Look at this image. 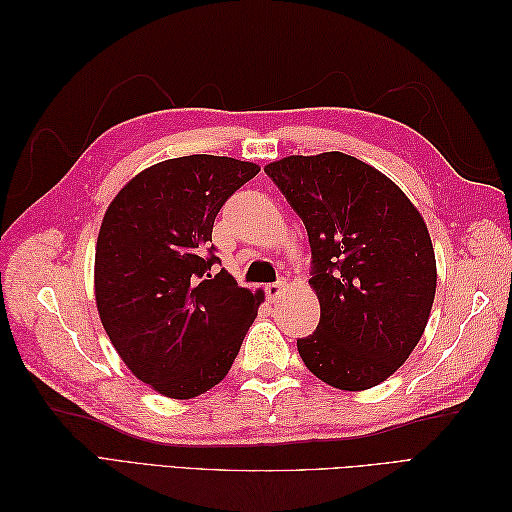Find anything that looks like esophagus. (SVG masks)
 I'll use <instances>...</instances> for the list:
<instances>
[{
	"label": "esophagus",
	"mask_w": 512,
	"mask_h": 512,
	"mask_svg": "<svg viewBox=\"0 0 512 512\" xmlns=\"http://www.w3.org/2000/svg\"><path fill=\"white\" fill-rule=\"evenodd\" d=\"M284 290H286V284H284V282H275V284H267V286H265V292H267L269 301H277V299H280Z\"/></svg>",
	"instance_id": "obj_1"
}]
</instances>
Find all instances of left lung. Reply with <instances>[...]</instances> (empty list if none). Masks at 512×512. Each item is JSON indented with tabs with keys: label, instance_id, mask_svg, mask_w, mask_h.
I'll return each instance as SVG.
<instances>
[{
	"label": "left lung",
	"instance_id": "obj_1",
	"mask_svg": "<svg viewBox=\"0 0 512 512\" xmlns=\"http://www.w3.org/2000/svg\"><path fill=\"white\" fill-rule=\"evenodd\" d=\"M265 173L299 213L312 247L320 322L297 339L301 359L335 389H371L404 365L436 297L421 213L380 170L339 151L288 156Z\"/></svg>",
	"mask_w": 512,
	"mask_h": 512
}]
</instances>
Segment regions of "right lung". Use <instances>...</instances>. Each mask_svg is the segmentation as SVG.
Returning a JSON list of instances; mask_svg holds the SVG:
<instances>
[{"label": "right lung", "instance_id": "1", "mask_svg": "<svg viewBox=\"0 0 512 512\" xmlns=\"http://www.w3.org/2000/svg\"><path fill=\"white\" fill-rule=\"evenodd\" d=\"M258 166L185 156L138 173L106 209L96 245V305L132 374L190 399L222 382L262 294L215 271V215Z\"/></svg>", "mask_w": 512, "mask_h": 512}]
</instances>
